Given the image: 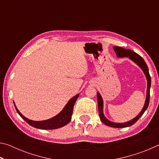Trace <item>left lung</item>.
<instances>
[{
  "label": "left lung",
  "instance_id": "8db88e82",
  "mask_svg": "<svg viewBox=\"0 0 159 159\" xmlns=\"http://www.w3.org/2000/svg\"><path fill=\"white\" fill-rule=\"evenodd\" d=\"M114 50L115 51L116 54L118 57H127L128 58H130L131 60H133L134 63L138 64V65L140 67V69L143 71L145 76H146V79L147 80V97H146V100H145V103L143 107V109H142L140 113H139V114L135 118H134L133 119H132L125 123H114V122L110 121V120H109L105 116H104V115L103 114V99H102L100 94H99L98 92L97 93V96H98L99 115L102 123H104L105 125L110 126V127H112V128H126V127H129V126L133 125L134 123H136L137 120H138L139 118L143 115L144 111L147 110L148 106H149V98H150L151 77L149 73V69H148L147 64L140 55H139L138 54L133 52V50H129V49H125V48H123L121 47L114 46Z\"/></svg>",
  "mask_w": 159,
  "mask_h": 159
}]
</instances>
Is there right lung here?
Returning <instances> with one entry per match:
<instances>
[{
    "mask_svg": "<svg viewBox=\"0 0 159 159\" xmlns=\"http://www.w3.org/2000/svg\"><path fill=\"white\" fill-rule=\"evenodd\" d=\"M79 94H77L76 96L72 98L70 100L67 102V104L64 107V109L61 110V111L56 115L55 116L50 118V119L41 120V121H35L30 119H28L27 118L21 114L20 111L17 109V107L15 106V109L17 110V112L20 114V116L23 118L25 121L31 125L32 127L36 128L42 129V130H53V129L60 128L61 127L68 124L69 122L71 119L72 113H73V109L75 102H76L77 98H79Z\"/></svg>",
    "mask_w": 159,
    "mask_h": 159,
    "instance_id": "1",
    "label": "right lung"
}]
</instances>
